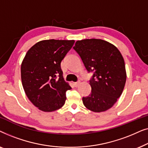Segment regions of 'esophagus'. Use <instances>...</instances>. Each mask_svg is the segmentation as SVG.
Masks as SVG:
<instances>
[{"label":"esophagus","instance_id":"obj_1","mask_svg":"<svg viewBox=\"0 0 148 148\" xmlns=\"http://www.w3.org/2000/svg\"><path fill=\"white\" fill-rule=\"evenodd\" d=\"M73 84H74V86L75 87H78L79 86V85L80 84V82H75V83H73Z\"/></svg>","mask_w":148,"mask_h":148}]
</instances>
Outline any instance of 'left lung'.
Masks as SVG:
<instances>
[{"instance_id":"8db88e82","label":"left lung","mask_w":148,"mask_h":148,"mask_svg":"<svg viewBox=\"0 0 148 148\" xmlns=\"http://www.w3.org/2000/svg\"><path fill=\"white\" fill-rule=\"evenodd\" d=\"M73 49L79 54L88 72H94L90 80L92 93L84 97L87 108L101 112L113 106L125 88L127 79L124 58L116 46L100 39L76 42Z\"/></svg>"}]
</instances>
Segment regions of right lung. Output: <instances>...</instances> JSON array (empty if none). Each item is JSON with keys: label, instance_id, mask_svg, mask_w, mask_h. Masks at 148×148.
<instances>
[{"label": "right lung", "instance_id": "right-lung-1", "mask_svg": "<svg viewBox=\"0 0 148 148\" xmlns=\"http://www.w3.org/2000/svg\"><path fill=\"white\" fill-rule=\"evenodd\" d=\"M75 40H46L38 42L26 53L21 66V76L26 96L44 112L62 107L66 90L71 88L64 80L60 63Z\"/></svg>", "mask_w": 148, "mask_h": 148}]
</instances>
